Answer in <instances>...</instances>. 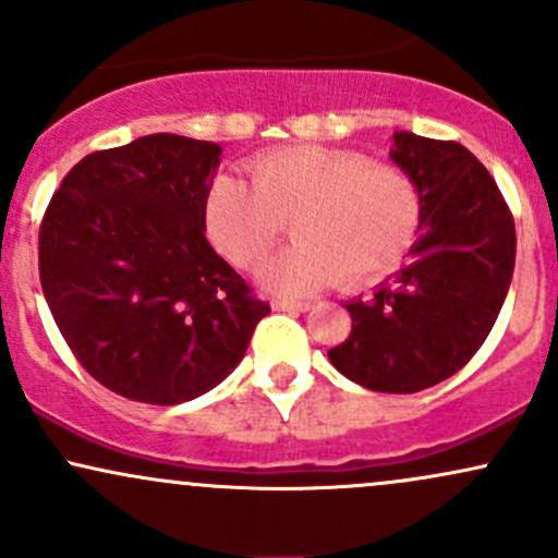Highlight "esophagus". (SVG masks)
<instances>
[{
	"mask_svg": "<svg viewBox=\"0 0 558 558\" xmlns=\"http://www.w3.org/2000/svg\"><path fill=\"white\" fill-rule=\"evenodd\" d=\"M310 301H286V299H275L272 310L275 312H306L310 310Z\"/></svg>",
	"mask_w": 558,
	"mask_h": 558,
	"instance_id": "esophagus-1",
	"label": "esophagus"
}]
</instances>
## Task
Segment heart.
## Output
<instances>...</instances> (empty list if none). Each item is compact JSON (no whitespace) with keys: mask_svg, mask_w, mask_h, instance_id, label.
Returning a JSON list of instances; mask_svg holds the SVG:
<instances>
[{"mask_svg":"<svg viewBox=\"0 0 558 558\" xmlns=\"http://www.w3.org/2000/svg\"><path fill=\"white\" fill-rule=\"evenodd\" d=\"M248 185L215 178L204 194L209 239L252 270L291 222L296 243L262 267L275 293H312L338 280L364 288L401 267L417 243L425 196L401 165L356 149L286 146L248 162Z\"/></svg>","mask_w":558,"mask_h":558,"instance_id":"obj_1","label":"heart"}]
</instances>
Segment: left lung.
Segmentation results:
<instances>
[{"label":"left lung","mask_w":558,"mask_h":558,"mask_svg":"<svg viewBox=\"0 0 558 558\" xmlns=\"http://www.w3.org/2000/svg\"><path fill=\"white\" fill-rule=\"evenodd\" d=\"M396 165L425 196L414 262L375 299L345 304L351 332L332 367L377 393H417L464 367L485 343L514 272L509 204L483 162L457 141L396 133Z\"/></svg>","instance_id":"obj_1"}]
</instances>
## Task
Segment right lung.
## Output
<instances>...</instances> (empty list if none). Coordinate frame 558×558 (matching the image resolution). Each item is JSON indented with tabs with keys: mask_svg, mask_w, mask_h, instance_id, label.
<instances>
[{
	"mask_svg": "<svg viewBox=\"0 0 558 558\" xmlns=\"http://www.w3.org/2000/svg\"><path fill=\"white\" fill-rule=\"evenodd\" d=\"M222 149L151 133L83 157L38 228V275L81 367L123 399L191 401L233 373L270 304L209 246Z\"/></svg>",
	"mask_w": 558,
	"mask_h": 558,
	"instance_id": "add662e5",
	"label": "right lung"
}]
</instances>
